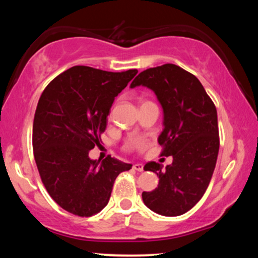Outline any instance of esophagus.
Masks as SVG:
<instances>
[{
	"label": "esophagus",
	"instance_id": "1",
	"mask_svg": "<svg viewBox=\"0 0 258 258\" xmlns=\"http://www.w3.org/2000/svg\"><path fill=\"white\" fill-rule=\"evenodd\" d=\"M133 168L137 169L138 172H143V164H141V163H135V164L133 165Z\"/></svg>",
	"mask_w": 258,
	"mask_h": 258
}]
</instances>
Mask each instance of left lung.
<instances>
[{
  "instance_id": "obj_1",
  "label": "left lung",
  "mask_w": 258,
  "mask_h": 258,
  "mask_svg": "<svg viewBox=\"0 0 258 258\" xmlns=\"http://www.w3.org/2000/svg\"><path fill=\"white\" fill-rule=\"evenodd\" d=\"M139 85L154 91L163 107L160 156H173L165 169L155 161L146 164L145 171L156 173L159 183L142 192L143 203L159 215H182L202 199L215 169L220 149L216 107L198 78L173 63L141 72L131 87Z\"/></svg>"
}]
</instances>
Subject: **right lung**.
<instances>
[{
  "mask_svg": "<svg viewBox=\"0 0 258 258\" xmlns=\"http://www.w3.org/2000/svg\"><path fill=\"white\" fill-rule=\"evenodd\" d=\"M137 69L112 73L74 66L52 80L38 100L33 124L34 158L43 185L64 211L89 217L106 207L113 182L132 165L89 151L100 145L115 97Z\"/></svg>",
  "mask_w": 258,
  "mask_h": 258,
  "instance_id": "1",
  "label": "right lung"
}]
</instances>
